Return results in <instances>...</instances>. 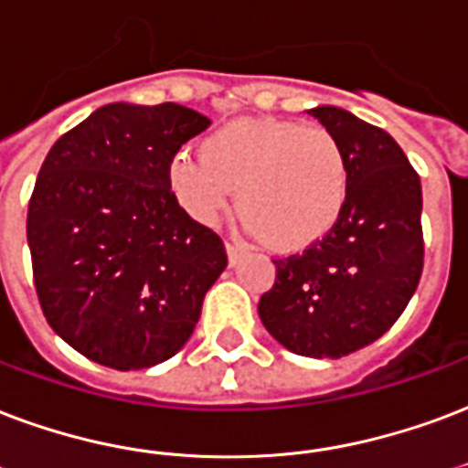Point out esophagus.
Wrapping results in <instances>:
<instances>
[{"label": "esophagus", "instance_id": "34e87169", "mask_svg": "<svg viewBox=\"0 0 468 468\" xmlns=\"http://www.w3.org/2000/svg\"><path fill=\"white\" fill-rule=\"evenodd\" d=\"M244 254H247V247H244V244H227V256H229V266H237V261Z\"/></svg>", "mask_w": 468, "mask_h": 468}]
</instances>
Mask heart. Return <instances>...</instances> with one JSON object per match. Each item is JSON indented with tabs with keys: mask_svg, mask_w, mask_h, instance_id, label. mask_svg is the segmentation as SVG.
Returning a JSON list of instances; mask_svg holds the SVG:
<instances>
[{
	"mask_svg": "<svg viewBox=\"0 0 468 468\" xmlns=\"http://www.w3.org/2000/svg\"><path fill=\"white\" fill-rule=\"evenodd\" d=\"M167 189L189 219L214 224L237 189V214L276 251H301L335 229L350 197V160L323 125L239 118L167 163Z\"/></svg>",
	"mask_w": 468,
	"mask_h": 468,
	"instance_id": "obj_1",
	"label": "heart"
}]
</instances>
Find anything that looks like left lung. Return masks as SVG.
Listing matches in <instances>:
<instances>
[{
    "label": "left lung",
    "mask_w": 468,
    "mask_h": 468,
    "mask_svg": "<svg viewBox=\"0 0 468 468\" xmlns=\"http://www.w3.org/2000/svg\"><path fill=\"white\" fill-rule=\"evenodd\" d=\"M308 115L335 133L350 160V197L328 237L279 256L259 318L291 353L343 357L385 335L424 266L420 175L395 138L343 108Z\"/></svg>",
    "instance_id": "left-lung-1"
}]
</instances>
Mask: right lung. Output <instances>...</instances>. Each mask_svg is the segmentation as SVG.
<instances>
[{
    "label": "right lung",
    "instance_id": "right-lung-1",
    "mask_svg": "<svg viewBox=\"0 0 468 468\" xmlns=\"http://www.w3.org/2000/svg\"><path fill=\"white\" fill-rule=\"evenodd\" d=\"M207 125L177 103L103 105L38 170L27 214L34 288L48 325L93 363H165L227 269L224 241L167 189V163Z\"/></svg>",
    "mask_w": 468,
    "mask_h": 468
}]
</instances>
